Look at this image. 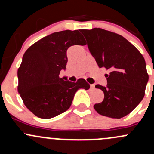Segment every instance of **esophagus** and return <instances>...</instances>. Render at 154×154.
Here are the masks:
<instances>
[{
	"mask_svg": "<svg viewBox=\"0 0 154 154\" xmlns=\"http://www.w3.org/2000/svg\"><path fill=\"white\" fill-rule=\"evenodd\" d=\"M91 88H95V85H94V84L91 85Z\"/></svg>",
	"mask_w": 154,
	"mask_h": 154,
	"instance_id": "1",
	"label": "esophagus"
}]
</instances>
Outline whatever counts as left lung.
<instances>
[{
    "label": "left lung",
    "mask_w": 154,
    "mask_h": 154,
    "mask_svg": "<svg viewBox=\"0 0 154 154\" xmlns=\"http://www.w3.org/2000/svg\"><path fill=\"white\" fill-rule=\"evenodd\" d=\"M88 47L100 68L105 67L106 87L96 85L103 92L101 103L94 105L99 114L115 119L128 115L145 95L148 75L143 56L122 35L100 28L81 29Z\"/></svg>",
    "instance_id": "8db88e82"
}]
</instances>
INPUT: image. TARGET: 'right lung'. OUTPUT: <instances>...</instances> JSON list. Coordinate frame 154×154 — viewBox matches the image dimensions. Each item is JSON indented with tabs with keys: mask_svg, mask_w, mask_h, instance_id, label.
<instances>
[{
	"mask_svg": "<svg viewBox=\"0 0 154 154\" xmlns=\"http://www.w3.org/2000/svg\"><path fill=\"white\" fill-rule=\"evenodd\" d=\"M79 30H64L44 37L31 45L22 58L18 72V92L26 107L42 119L65 112L79 88L88 90L85 79L76 82L60 78L66 69V51L72 45H86Z\"/></svg>",
	"mask_w": 154,
	"mask_h": 154,
	"instance_id": "obj_1",
	"label": "right lung"
}]
</instances>
